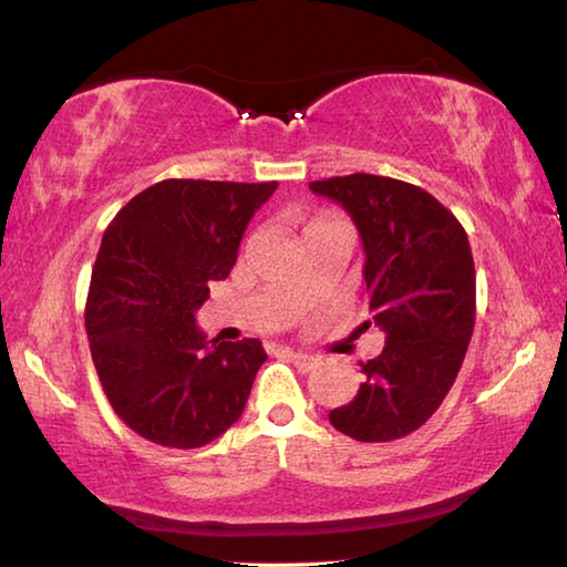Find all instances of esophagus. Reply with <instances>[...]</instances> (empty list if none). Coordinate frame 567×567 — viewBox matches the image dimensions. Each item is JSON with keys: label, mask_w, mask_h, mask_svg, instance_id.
Returning a JSON list of instances; mask_svg holds the SVG:
<instances>
[{"label": "esophagus", "mask_w": 567, "mask_h": 567, "mask_svg": "<svg viewBox=\"0 0 567 567\" xmlns=\"http://www.w3.org/2000/svg\"><path fill=\"white\" fill-rule=\"evenodd\" d=\"M287 358H290L297 368L300 370H312L315 364H318V358H312V354H307V352H300V350H290V348H285L282 350Z\"/></svg>", "instance_id": "esophagus-1"}]
</instances>
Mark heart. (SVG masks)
<instances>
[{"mask_svg": "<svg viewBox=\"0 0 567 567\" xmlns=\"http://www.w3.org/2000/svg\"><path fill=\"white\" fill-rule=\"evenodd\" d=\"M330 223H342V219H334V217L322 215V217H315L312 223H310V227H307V229H312V227H320V225H330Z\"/></svg>", "mask_w": 567, "mask_h": 567, "instance_id": "obj_1", "label": "heart"}]
</instances>
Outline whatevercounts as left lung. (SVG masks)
<instances>
[{"label":"left lung","instance_id":"obj_1","mask_svg":"<svg viewBox=\"0 0 567 567\" xmlns=\"http://www.w3.org/2000/svg\"><path fill=\"white\" fill-rule=\"evenodd\" d=\"M340 203L364 247L372 322L385 348L360 362L362 385L330 422L360 443L400 440L433 417L453 388L475 328V262L467 233L410 182L354 175L310 182ZM370 324V320H368Z\"/></svg>","mask_w":567,"mask_h":567}]
</instances>
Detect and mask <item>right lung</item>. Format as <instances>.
Masks as SVG:
<instances>
[{"label":"right lung","mask_w":567,"mask_h":567,"mask_svg":"<svg viewBox=\"0 0 567 567\" xmlns=\"http://www.w3.org/2000/svg\"><path fill=\"white\" fill-rule=\"evenodd\" d=\"M277 182L162 179L104 229L84 305L92 362L112 410L150 443H213L245 410L260 340L207 342L195 312L237 262L247 223Z\"/></svg>","instance_id":"right-lung-1"}]
</instances>
